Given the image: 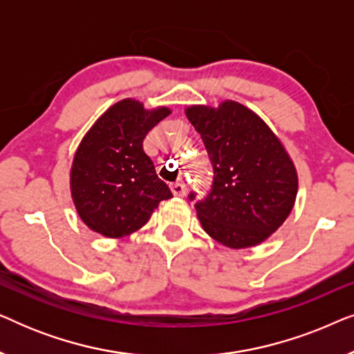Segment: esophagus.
<instances>
[{"instance_id":"1","label":"esophagus","mask_w":354,"mask_h":354,"mask_svg":"<svg viewBox=\"0 0 354 354\" xmlns=\"http://www.w3.org/2000/svg\"><path fill=\"white\" fill-rule=\"evenodd\" d=\"M171 190L174 193V196H183V195H185V185H183V183H180V182L172 183Z\"/></svg>"}]
</instances>
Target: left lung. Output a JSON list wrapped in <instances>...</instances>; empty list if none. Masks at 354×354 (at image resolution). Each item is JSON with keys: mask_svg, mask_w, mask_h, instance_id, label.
Here are the masks:
<instances>
[{"mask_svg": "<svg viewBox=\"0 0 354 354\" xmlns=\"http://www.w3.org/2000/svg\"><path fill=\"white\" fill-rule=\"evenodd\" d=\"M185 114L214 171L209 195L195 205L203 229L234 250L263 243L297 200L298 174L287 149L258 114L236 101L217 108L195 104Z\"/></svg>", "mask_w": 354, "mask_h": 354, "instance_id": "obj_1", "label": "left lung"}]
</instances>
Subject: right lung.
<instances>
[{
    "label": "right lung",
    "instance_id": "1",
    "mask_svg": "<svg viewBox=\"0 0 354 354\" xmlns=\"http://www.w3.org/2000/svg\"><path fill=\"white\" fill-rule=\"evenodd\" d=\"M171 114L166 106L145 109L125 98L111 106L82 138L71 169V195L86 227L108 239L147 224L162 200L172 198L143 151V140Z\"/></svg>",
    "mask_w": 354,
    "mask_h": 354
}]
</instances>
